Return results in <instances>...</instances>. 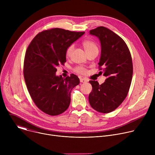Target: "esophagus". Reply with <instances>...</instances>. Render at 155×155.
Masks as SVG:
<instances>
[{"instance_id":"obj_1","label":"esophagus","mask_w":155,"mask_h":155,"mask_svg":"<svg viewBox=\"0 0 155 155\" xmlns=\"http://www.w3.org/2000/svg\"><path fill=\"white\" fill-rule=\"evenodd\" d=\"M80 81L81 83H85V82L87 81V80H86L85 78H80Z\"/></svg>"}]
</instances>
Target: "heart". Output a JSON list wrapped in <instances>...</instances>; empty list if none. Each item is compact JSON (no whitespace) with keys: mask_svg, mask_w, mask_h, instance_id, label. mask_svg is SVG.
I'll return each instance as SVG.
<instances>
[{"mask_svg":"<svg viewBox=\"0 0 155 155\" xmlns=\"http://www.w3.org/2000/svg\"><path fill=\"white\" fill-rule=\"evenodd\" d=\"M82 45L86 51V53L90 52L91 51H93L94 50H97V47L96 45V43L94 42H93V41L90 40H85L82 42ZM74 49V44H72V45H69L67 49H66L65 51V55L68 58H69L73 50ZM98 50V49H97ZM74 71L78 74H84L86 73V70L84 68L82 67V66H78V67H77L76 68H75Z\"/></svg>","mask_w":155,"mask_h":155,"instance_id":"heart-1","label":"heart"}]
</instances>
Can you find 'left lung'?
Masks as SVG:
<instances>
[{"instance_id": "8db88e82", "label": "left lung", "mask_w": 155, "mask_h": 155, "mask_svg": "<svg viewBox=\"0 0 155 155\" xmlns=\"http://www.w3.org/2000/svg\"><path fill=\"white\" fill-rule=\"evenodd\" d=\"M90 34L101 41L99 69L107 78L101 84L90 81L93 89L88 99L93 108L107 114L118 108L127 95L133 74L132 57L125 41L111 30L100 26Z\"/></svg>"}]
</instances>
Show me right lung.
<instances>
[{
	"label": "right lung",
	"instance_id": "1",
	"mask_svg": "<svg viewBox=\"0 0 155 155\" xmlns=\"http://www.w3.org/2000/svg\"><path fill=\"white\" fill-rule=\"evenodd\" d=\"M84 34L61 28L38 33L31 41L24 61V77L36 106L51 116L62 114L71 103V93L80 83L71 74L64 78L56 75L57 67L66 61L65 51Z\"/></svg>",
	"mask_w": 155,
	"mask_h": 155
}]
</instances>
